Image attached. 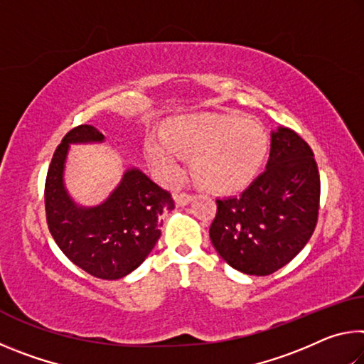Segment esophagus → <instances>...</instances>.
<instances>
[{
    "instance_id": "34e87169",
    "label": "esophagus",
    "mask_w": 364,
    "mask_h": 364,
    "mask_svg": "<svg viewBox=\"0 0 364 364\" xmlns=\"http://www.w3.org/2000/svg\"><path fill=\"white\" fill-rule=\"evenodd\" d=\"M193 199H194V196L193 194H188V193L175 194V202H176L178 207H184V205L191 204V202H193Z\"/></svg>"
}]
</instances>
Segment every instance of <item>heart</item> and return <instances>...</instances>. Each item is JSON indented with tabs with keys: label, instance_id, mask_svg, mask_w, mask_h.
Returning <instances> with one entry per match:
<instances>
[{
	"label": "heart",
	"instance_id": "heart-1",
	"mask_svg": "<svg viewBox=\"0 0 364 364\" xmlns=\"http://www.w3.org/2000/svg\"><path fill=\"white\" fill-rule=\"evenodd\" d=\"M147 159L164 180L183 175V157H193L202 186L231 193L254 180L268 156V136L257 122L236 114H186L168 120L162 134L144 141Z\"/></svg>",
	"mask_w": 364,
	"mask_h": 364
}]
</instances>
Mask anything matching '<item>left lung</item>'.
Instances as JSON below:
<instances>
[{"label":"left lung","instance_id":"obj_1","mask_svg":"<svg viewBox=\"0 0 364 364\" xmlns=\"http://www.w3.org/2000/svg\"><path fill=\"white\" fill-rule=\"evenodd\" d=\"M319 205L318 165L304 139L286 127L271 132L263 173L242 194L217 199L210 241L234 269L268 276L310 241Z\"/></svg>","mask_w":364,"mask_h":364}]
</instances>
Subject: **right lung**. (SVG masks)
I'll return each instance as SVG.
<instances>
[{
	"instance_id": "right-lung-1",
	"label": "right lung",
	"mask_w": 364,
	"mask_h": 364,
	"mask_svg": "<svg viewBox=\"0 0 364 364\" xmlns=\"http://www.w3.org/2000/svg\"><path fill=\"white\" fill-rule=\"evenodd\" d=\"M106 141L93 125L73 128L60 141L49 165L45 204L48 228L64 255L100 279H120L136 269L160 237L162 213L173 197L143 170L130 167L101 204L85 207L72 199L64 173L70 144Z\"/></svg>"
}]
</instances>
